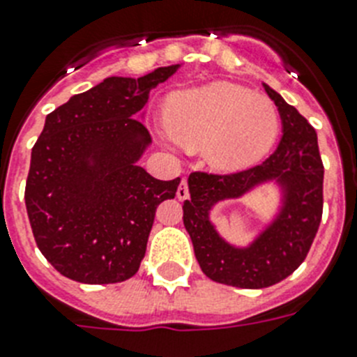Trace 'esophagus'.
I'll return each instance as SVG.
<instances>
[{"mask_svg":"<svg viewBox=\"0 0 357 357\" xmlns=\"http://www.w3.org/2000/svg\"><path fill=\"white\" fill-rule=\"evenodd\" d=\"M189 197V189H188V182L182 181L181 184H178V189H176V198L178 200H185V198Z\"/></svg>","mask_w":357,"mask_h":357,"instance_id":"34e87169","label":"esophagus"}]
</instances>
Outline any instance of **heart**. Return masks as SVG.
I'll return each mask as SVG.
<instances>
[{
	"mask_svg": "<svg viewBox=\"0 0 357 357\" xmlns=\"http://www.w3.org/2000/svg\"><path fill=\"white\" fill-rule=\"evenodd\" d=\"M166 119L173 137L188 148H204L207 164L220 173H238L261 162L280 130L270 98L230 82L175 94Z\"/></svg>",
	"mask_w": 357,
	"mask_h": 357,
	"instance_id": "b5f03b06",
	"label": "heart"
}]
</instances>
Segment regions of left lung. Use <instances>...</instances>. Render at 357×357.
<instances>
[{
	"instance_id": "obj_1",
	"label": "left lung",
	"mask_w": 357,
	"mask_h": 357,
	"mask_svg": "<svg viewBox=\"0 0 357 357\" xmlns=\"http://www.w3.org/2000/svg\"><path fill=\"white\" fill-rule=\"evenodd\" d=\"M263 85L282 121L277 150L259 166L234 175L193 173L188 178L189 200L182 207L202 272L220 284L245 289L277 284L301 266L324 207V164L317 132L277 91ZM264 183H273L280 191L278 213L245 248L227 242L210 222V211Z\"/></svg>"
}]
</instances>
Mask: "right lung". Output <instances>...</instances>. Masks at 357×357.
<instances>
[{
    "label": "right lung",
    "instance_id": "obj_1",
    "mask_svg": "<svg viewBox=\"0 0 357 357\" xmlns=\"http://www.w3.org/2000/svg\"><path fill=\"white\" fill-rule=\"evenodd\" d=\"M178 68L109 77L46 116L24 202L37 247L68 279L114 284L139 270L157 206L181 184L139 166L151 144L139 119L150 91Z\"/></svg>",
    "mask_w": 357,
    "mask_h": 357
}]
</instances>
